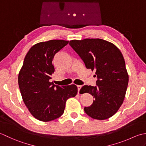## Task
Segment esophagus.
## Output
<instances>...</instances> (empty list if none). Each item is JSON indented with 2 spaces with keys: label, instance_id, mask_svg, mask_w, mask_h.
Wrapping results in <instances>:
<instances>
[{
  "label": "esophagus",
  "instance_id": "34e87169",
  "mask_svg": "<svg viewBox=\"0 0 146 146\" xmlns=\"http://www.w3.org/2000/svg\"><path fill=\"white\" fill-rule=\"evenodd\" d=\"M77 89H78V94H79V91L81 90V88H82V86L81 85H77Z\"/></svg>",
  "mask_w": 146,
  "mask_h": 146
}]
</instances>
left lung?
<instances>
[{
	"instance_id": "left-lung-1",
	"label": "left lung",
	"mask_w": 146,
	"mask_h": 146,
	"mask_svg": "<svg viewBox=\"0 0 146 146\" xmlns=\"http://www.w3.org/2000/svg\"><path fill=\"white\" fill-rule=\"evenodd\" d=\"M69 44L86 67L96 71V86L85 85L80 90L94 98L91 106L84 107V111L96 120L110 118L122 105L129 83L122 53L114 44L99 38L71 40Z\"/></svg>"
}]
</instances>
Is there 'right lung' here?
Here are the masks:
<instances>
[{
  "label": "right lung",
  "mask_w": 146,
  "mask_h": 146,
  "mask_svg": "<svg viewBox=\"0 0 146 146\" xmlns=\"http://www.w3.org/2000/svg\"><path fill=\"white\" fill-rule=\"evenodd\" d=\"M69 41L52 40L35 44L26 54L18 76V84L23 100L29 112L38 120L50 121L64 113L68 98L76 96L74 84L62 86L50 82L55 68V54Z\"/></svg>",
  "instance_id": "1"
}]
</instances>
